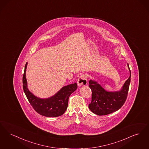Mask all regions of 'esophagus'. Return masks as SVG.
Masks as SVG:
<instances>
[{
    "mask_svg": "<svg viewBox=\"0 0 149 149\" xmlns=\"http://www.w3.org/2000/svg\"><path fill=\"white\" fill-rule=\"evenodd\" d=\"M78 85L79 86H86L87 84V78L86 74H82L78 78Z\"/></svg>",
    "mask_w": 149,
    "mask_h": 149,
    "instance_id": "esophagus-1",
    "label": "esophagus"
}]
</instances>
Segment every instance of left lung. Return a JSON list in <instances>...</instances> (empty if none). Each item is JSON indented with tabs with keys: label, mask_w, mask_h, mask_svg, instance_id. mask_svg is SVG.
Segmentation results:
<instances>
[{
	"label": "left lung",
	"mask_w": 149,
	"mask_h": 149,
	"mask_svg": "<svg viewBox=\"0 0 149 149\" xmlns=\"http://www.w3.org/2000/svg\"><path fill=\"white\" fill-rule=\"evenodd\" d=\"M130 77L125 81L121 89L119 91H106L97 81L91 79L89 87L92 90V101L88 107L95 114L102 116L110 114L119 110L126 101L131 81V71Z\"/></svg>",
	"instance_id": "8db88e82"
}]
</instances>
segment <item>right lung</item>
Wrapping results in <instances>:
<instances>
[{
  "mask_svg": "<svg viewBox=\"0 0 149 149\" xmlns=\"http://www.w3.org/2000/svg\"><path fill=\"white\" fill-rule=\"evenodd\" d=\"M27 65L26 62L23 77V87L26 97L33 109L43 116L55 117L62 115L67 109L70 96L77 88V83L63 87L51 97L39 98L34 95L28 88L26 76Z\"/></svg>",
  "mask_w": 149,
  "mask_h": 149,
  "instance_id": "obj_1",
  "label": "right lung"
}]
</instances>
